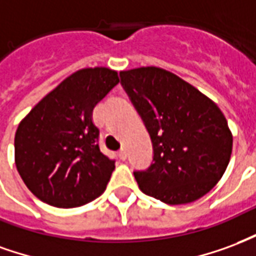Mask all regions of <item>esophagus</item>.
Segmentation results:
<instances>
[{
    "label": "esophagus",
    "mask_w": 256,
    "mask_h": 256,
    "mask_svg": "<svg viewBox=\"0 0 256 256\" xmlns=\"http://www.w3.org/2000/svg\"><path fill=\"white\" fill-rule=\"evenodd\" d=\"M118 156H120L121 161H126V156H126V148H121V150L118 151Z\"/></svg>",
    "instance_id": "obj_1"
}]
</instances>
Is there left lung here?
Returning <instances> with one entry per match:
<instances>
[{
  "instance_id": "left-lung-1",
  "label": "left lung",
  "mask_w": 256,
  "mask_h": 256,
  "mask_svg": "<svg viewBox=\"0 0 256 256\" xmlns=\"http://www.w3.org/2000/svg\"><path fill=\"white\" fill-rule=\"evenodd\" d=\"M120 79L152 144L148 168L134 170L142 191L169 204L206 195L232 154V134L222 112L165 69H130L120 72Z\"/></svg>"
}]
</instances>
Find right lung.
Returning <instances> with one entry per match:
<instances>
[{"label": "right lung", "instance_id": "1", "mask_svg": "<svg viewBox=\"0 0 256 256\" xmlns=\"http://www.w3.org/2000/svg\"><path fill=\"white\" fill-rule=\"evenodd\" d=\"M118 82L117 72L108 68L80 69L18 124L16 168L42 202L61 208L79 207L106 190L116 161L100 151L92 110Z\"/></svg>", "mask_w": 256, "mask_h": 256}]
</instances>
